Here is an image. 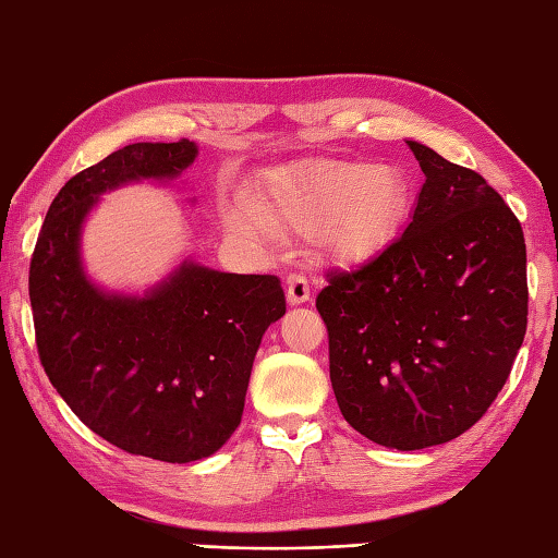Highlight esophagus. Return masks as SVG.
I'll return each mask as SVG.
<instances>
[{
  "label": "esophagus",
  "instance_id": "esophagus-1",
  "mask_svg": "<svg viewBox=\"0 0 558 558\" xmlns=\"http://www.w3.org/2000/svg\"><path fill=\"white\" fill-rule=\"evenodd\" d=\"M287 299L291 306H301L311 299V283L303 275H289L287 277Z\"/></svg>",
  "mask_w": 558,
  "mask_h": 558
}]
</instances>
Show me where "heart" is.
I'll use <instances>...</instances> for the list:
<instances>
[{
	"label": "heart",
	"mask_w": 558,
	"mask_h": 558,
	"mask_svg": "<svg viewBox=\"0 0 558 558\" xmlns=\"http://www.w3.org/2000/svg\"><path fill=\"white\" fill-rule=\"evenodd\" d=\"M408 211V184L396 167L315 160L279 172L259 206L228 208L235 233L265 238L267 222L293 233L319 230L318 245L340 265L376 257L396 238Z\"/></svg>",
	"instance_id": "1"
}]
</instances>
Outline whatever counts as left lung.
Returning a JSON list of instances; mask_svg holds the SVG:
<instances>
[{"mask_svg":"<svg viewBox=\"0 0 558 558\" xmlns=\"http://www.w3.org/2000/svg\"><path fill=\"white\" fill-rule=\"evenodd\" d=\"M425 184L403 235L354 271H330L328 328L340 413L372 442L445 445L506 386L527 330L520 220L469 167L408 141Z\"/></svg>","mask_w":558,"mask_h":558,"instance_id":"1","label":"left lung"}]
</instances>
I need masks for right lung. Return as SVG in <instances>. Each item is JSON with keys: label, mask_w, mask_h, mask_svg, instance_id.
Here are the masks:
<instances>
[{"label": "right lung", "mask_w": 558, "mask_h": 558, "mask_svg": "<svg viewBox=\"0 0 558 558\" xmlns=\"http://www.w3.org/2000/svg\"><path fill=\"white\" fill-rule=\"evenodd\" d=\"M196 143H133L52 198L31 257L40 364L92 433L170 464L211 457L235 433L262 335L287 313L271 275H228L184 259L145 296L107 293L84 275L82 223L99 194L174 180Z\"/></svg>", "instance_id": "add662e5"}]
</instances>
